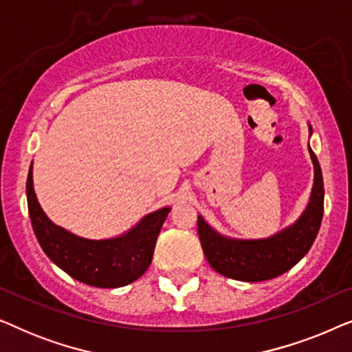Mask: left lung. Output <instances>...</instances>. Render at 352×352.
I'll list each match as a JSON object with an SVG mask.
<instances>
[{"mask_svg":"<svg viewBox=\"0 0 352 352\" xmlns=\"http://www.w3.org/2000/svg\"><path fill=\"white\" fill-rule=\"evenodd\" d=\"M309 133L312 128L309 124ZM314 165V186L306 210L295 224L269 239L239 240L224 237L199 216L197 229L210 266L221 276L243 282H261L292 269L314 243L324 216V179L316 153L309 147Z\"/></svg>","mask_w":352,"mask_h":352,"instance_id":"obj_1","label":"left lung"}]
</instances>
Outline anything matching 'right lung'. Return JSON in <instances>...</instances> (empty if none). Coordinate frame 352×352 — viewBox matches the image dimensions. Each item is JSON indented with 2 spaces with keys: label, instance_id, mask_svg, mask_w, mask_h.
<instances>
[{
  "label": "right lung",
  "instance_id": "add662e5",
  "mask_svg": "<svg viewBox=\"0 0 352 352\" xmlns=\"http://www.w3.org/2000/svg\"><path fill=\"white\" fill-rule=\"evenodd\" d=\"M32 228L43 252L75 280L99 288H118L138 280L151 266L155 242L170 206L144 216L126 234L89 240L59 228L45 214L33 190L32 165L27 177Z\"/></svg>",
  "mask_w": 352,
  "mask_h": 352
}]
</instances>
